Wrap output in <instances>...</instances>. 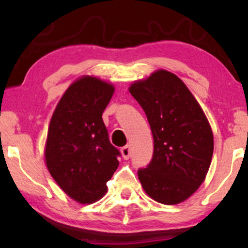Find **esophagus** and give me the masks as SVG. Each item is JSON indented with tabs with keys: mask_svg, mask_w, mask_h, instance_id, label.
<instances>
[{
	"mask_svg": "<svg viewBox=\"0 0 248 248\" xmlns=\"http://www.w3.org/2000/svg\"><path fill=\"white\" fill-rule=\"evenodd\" d=\"M121 152H122V155H123V158L125 159V160H127V159H130V157H131V148H130V145H124L123 148L121 149Z\"/></svg>",
	"mask_w": 248,
	"mask_h": 248,
	"instance_id": "esophagus-1",
	"label": "esophagus"
}]
</instances>
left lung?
<instances>
[{
  "label": "left lung",
  "instance_id": "left-lung-1",
  "mask_svg": "<svg viewBox=\"0 0 248 248\" xmlns=\"http://www.w3.org/2000/svg\"><path fill=\"white\" fill-rule=\"evenodd\" d=\"M130 93L147 115L154 155L138 176L147 194L177 204L204 181L213 154V135L202 108L185 83L168 71L138 81Z\"/></svg>",
  "mask_w": 248,
  "mask_h": 248
}]
</instances>
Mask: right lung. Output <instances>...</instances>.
<instances>
[{
	"label": "right lung",
	"mask_w": 248,
	"mask_h": 248,
	"mask_svg": "<svg viewBox=\"0 0 248 248\" xmlns=\"http://www.w3.org/2000/svg\"><path fill=\"white\" fill-rule=\"evenodd\" d=\"M114 87L83 77L65 91L50 120L46 142L47 168L67 195L93 203L107 191L121 152L109 142L103 113Z\"/></svg>",
	"instance_id": "obj_1"
}]
</instances>
